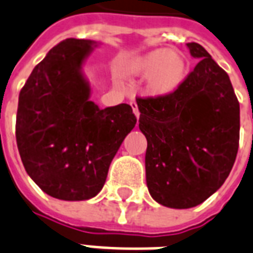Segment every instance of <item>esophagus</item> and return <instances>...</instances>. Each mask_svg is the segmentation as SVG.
<instances>
[{"instance_id": "34e87169", "label": "esophagus", "mask_w": 253, "mask_h": 253, "mask_svg": "<svg viewBox=\"0 0 253 253\" xmlns=\"http://www.w3.org/2000/svg\"><path fill=\"white\" fill-rule=\"evenodd\" d=\"M130 107H132L133 112H134L136 117L138 119V117H140V111H138V107H137L136 101H130Z\"/></svg>"}]
</instances>
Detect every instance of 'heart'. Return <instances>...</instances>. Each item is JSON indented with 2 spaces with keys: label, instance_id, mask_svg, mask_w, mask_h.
Instances as JSON below:
<instances>
[{
  "label": "heart",
  "instance_id": "1",
  "mask_svg": "<svg viewBox=\"0 0 253 253\" xmlns=\"http://www.w3.org/2000/svg\"><path fill=\"white\" fill-rule=\"evenodd\" d=\"M125 71L133 76L146 75L145 89L150 96L165 97L181 87L187 76V60L181 52L154 50L128 62Z\"/></svg>",
  "mask_w": 253,
  "mask_h": 253
}]
</instances>
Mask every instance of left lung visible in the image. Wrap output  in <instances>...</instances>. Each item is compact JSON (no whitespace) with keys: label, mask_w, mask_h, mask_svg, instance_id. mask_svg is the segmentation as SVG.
<instances>
[{"label":"left lung","mask_w":253,"mask_h":253,"mask_svg":"<svg viewBox=\"0 0 253 253\" xmlns=\"http://www.w3.org/2000/svg\"><path fill=\"white\" fill-rule=\"evenodd\" d=\"M199 62L177 91L137 97L138 126L148 140L146 185L160 205L198 206L228 177L239 149L240 107L227 72L195 42Z\"/></svg>","instance_id":"8db88e82"}]
</instances>
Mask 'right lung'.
Returning a JSON list of instances; mask_svg holds the SVG:
<instances>
[{
    "label": "right lung",
    "mask_w": 253,
    "mask_h": 253,
    "mask_svg": "<svg viewBox=\"0 0 253 253\" xmlns=\"http://www.w3.org/2000/svg\"><path fill=\"white\" fill-rule=\"evenodd\" d=\"M93 41L68 38L34 67L19 92L15 138L31 179L63 201L93 198L137 119L129 104L100 109L82 64Z\"/></svg>",
    "instance_id": "1"
}]
</instances>
